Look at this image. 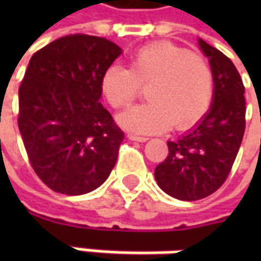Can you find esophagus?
Instances as JSON below:
<instances>
[{"mask_svg": "<svg viewBox=\"0 0 261 261\" xmlns=\"http://www.w3.org/2000/svg\"><path fill=\"white\" fill-rule=\"evenodd\" d=\"M127 138H129L130 141H136V142H146V141H148L146 136H139L135 135V134H127Z\"/></svg>", "mask_w": 261, "mask_h": 261, "instance_id": "1", "label": "esophagus"}]
</instances>
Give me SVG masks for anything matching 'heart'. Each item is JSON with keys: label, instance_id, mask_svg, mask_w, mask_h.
I'll return each mask as SVG.
<instances>
[{"label": "heart", "instance_id": "heart-1", "mask_svg": "<svg viewBox=\"0 0 261 261\" xmlns=\"http://www.w3.org/2000/svg\"><path fill=\"white\" fill-rule=\"evenodd\" d=\"M146 88L149 103L120 113L117 120L127 130L158 134L173 125L186 130L199 123L209 112L215 80L209 64L183 47L158 42L138 49L126 68L107 66L101 75V91L107 103L122 109Z\"/></svg>", "mask_w": 261, "mask_h": 261}]
</instances>
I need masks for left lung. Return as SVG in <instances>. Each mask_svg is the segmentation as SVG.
Returning <instances> with one entry per match:
<instances>
[{"label":"left lung","instance_id":"8db88e82","mask_svg":"<svg viewBox=\"0 0 261 261\" xmlns=\"http://www.w3.org/2000/svg\"><path fill=\"white\" fill-rule=\"evenodd\" d=\"M215 80L214 101L205 117L177 141L155 168V180L167 195L199 200L224 185L236 161L246 129L244 84L232 61L199 39Z\"/></svg>","mask_w":261,"mask_h":261}]
</instances>
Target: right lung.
Here are the masks:
<instances>
[{
	"label": "right lung",
	"instance_id": "right-lung-1",
	"mask_svg": "<svg viewBox=\"0 0 261 261\" xmlns=\"http://www.w3.org/2000/svg\"><path fill=\"white\" fill-rule=\"evenodd\" d=\"M119 46L105 37H59L32 56L18 88V129L39 178L62 195L100 187L123 132L100 103L101 75Z\"/></svg>",
	"mask_w": 261,
	"mask_h": 261
}]
</instances>
